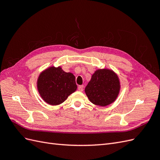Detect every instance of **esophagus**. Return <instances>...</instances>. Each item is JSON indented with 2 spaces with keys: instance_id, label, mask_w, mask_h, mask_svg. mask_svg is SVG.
Instances as JSON below:
<instances>
[{
  "instance_id": "1",
  "label": "esophagus",
  "mask_w": 160,
  "mask_h": 160,
  "mask_svg": "<svg viewBox=\"0 0 160 160\" xmlns=\"http://www.w3.org/2000/svg\"><path fill=\"white\" fill-rule=\"evenodd\" d=\"M83 89H84V86L82 85H79V87H78V90L79 91H83Z\"/></svg>"
}]
</instances>
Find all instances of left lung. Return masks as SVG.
I'll return each mask as SVG.
<instances>
[{"label": "left lung", "instance_id": "obj_1", "mask_svg": "<svg viewBox=\"0 0 160 160\" xmlns=\"http://www.w3.org/2000/svg\"><path fill=\"white\" fill-rule=\"evenodd\" d=\"M120 90L118 75L109 69L97 70L85 89L92 103L99 106L108 105L115 101Z\"/></svg>", "mask_w": 160, "mask_h": 160}]
</instances>
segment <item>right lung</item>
Here are the masks:
<instances>
[{
    "mask_svg": "<svg viewBox=\"0 0 160 160\" xmlns=\"http://www.w3.org/2000/svg\"><path fill=\"white\" fill-rule=\"evenodd\" d=\"M75 77L61 67H51L42 71L37 80V89L42 99L51 105L62 103L76 91Z\"/></svg>",
    "mask_w": 160,
    "mask_h": 160,
    "instance_id": "add662e5",
    "label": "right lung"
}]
</instances>
